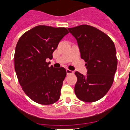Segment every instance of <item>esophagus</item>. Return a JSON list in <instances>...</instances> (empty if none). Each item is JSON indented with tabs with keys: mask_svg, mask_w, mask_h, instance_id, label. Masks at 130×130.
I'll return each instance as SVG.
<instances>
[{
	"mask_svg": "<svg viewBox=\"0 0 130 130\" xmlns=\"http://www.w3.org/2000/svg\"><path fill=\"white\" fill-rule=\"evenodd\" d=\"M66 73H67L68 75L72 74V73H73V71H71V70H68V69H67V70H66Z\"/></svg>",
	"mask_w": 130,
	"mask_h": 130,
	"instance_id": "34e87169",
	"label": "esophagus"
}]
</instances>
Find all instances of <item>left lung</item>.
I'll return each mask as SVG.
<instances>
[{
    "label": "left lung",
    "instance_id": "8db88e82",
    "mask_svg": "<svg viewBox=\"0 0 130 130\" xmlns=\"http://www.w3.org/2000/svg\"><path fill=\"white\" fill-rule=\"evenodd\" d=\"M68 29L77 40L80 57L86 62V75L75 73V95L84 102H95L104 97L113 82L117 67L115 44L106 34L89 25Z\"/></svg>",
    "mask_w": 130,
    "mask_h": 130
}]
</instances>
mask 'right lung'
<instances>
[{
    "mask_svg": "<svg viewBox=\"0 0 130 130\" xmlns=\"http://www.w3.org/2000/svg\"><path fill=\"white\" fill-rule=\"evenodd\" d=\"M68 31L65 28L40 25L20 37L16 47L15 70L25 93L37 103L44 105L57 102L60 96L66 70L49 66L59 42Z\"/></svg>",
    "mask_w": 130,
    "mask_h": 130,
    "instance_id": "add662e5",
    "label": "right lung"
}]
</instances>
